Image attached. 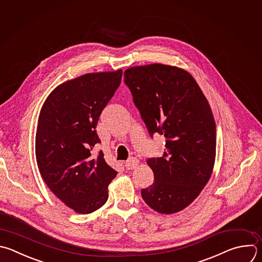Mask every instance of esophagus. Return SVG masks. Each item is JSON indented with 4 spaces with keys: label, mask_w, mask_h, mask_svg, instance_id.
I'll return each instance as SVG.
<instances>
[{
    "label": "esophagus",
    "mask_w": 262,
    "mask_h": 262,
    "mask_svg": "<svg viewBox=\"0 0 262 262\" xmlns=\"http://www.w3.org/2000/svg\"><path fill=\"white\" fill-rule=\"evenodd\" d=\"M138 164H139L138 158H136V157H130L129 159H127V160L125 161L124 166H125L127 169H134V168H136V167L138 166Z\"/></svg>",
    "instance_id": "esophagus-1"
}]
</instances>
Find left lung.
Masks as SVG:
<instances>
[{
    "mask_svg": "<svg viewBox=\"0 0 262 262\" xmlns=\"http://www.w3.org/2000/svg\"><path fill=\"white\" fill-rule=\"evenodd\" d=\"M149 135L165 138L161 157L147 160L154 182L142 189L144 202L160 214L188 207L211 178L216 156V124L211 107L185 70L161 63L124 72Z\"/></svg>",
    "mask_w": 262,
    "mask_h": 262,
    "instance_id": "8db88e82",
    "label": "left lung"
}]
</instances>
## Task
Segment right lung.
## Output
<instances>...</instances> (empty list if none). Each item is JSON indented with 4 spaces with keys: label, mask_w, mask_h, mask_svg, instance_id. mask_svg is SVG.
<instances>
[{
    "label": "right lung",
    "mask_w": 262,
    "mask_h": 262,
    "mask_svg": "<svg viewBox=\"0 0 262 262\" xmlns=\"http://www.w3.org/2000/svg\"><path fill=\"white\" fill-rule=\"evenodd\" d=\"M122 71L85 74L58 85L41 109L36 159L49 189L79 214H90L108 200L117 171L94 154L101 140L99 117L121 83Z\"/></svg>",
    "instance_id": "add662e5"
}]
</instances>
